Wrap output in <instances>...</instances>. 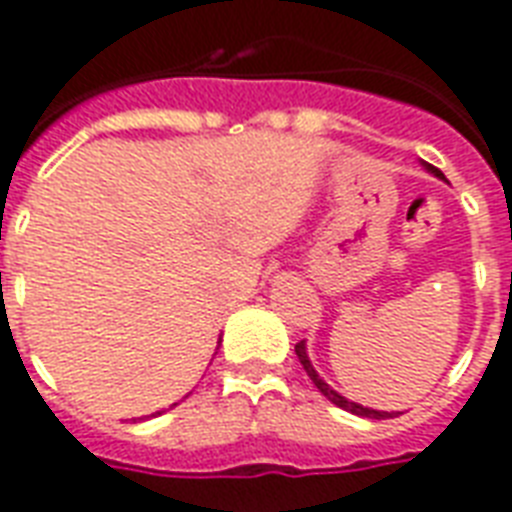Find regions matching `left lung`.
Here are the masks:
<instances>
[{
  "mask_svg": "<svg viewBox=\"0 0 512 512\" xmlns=\"http://www.w3.org/2000/svg\"><path fill=\"white\" fill-rule=\"evenodd\" d=\"M424 167L429 169V172H432V175H437V178H443V172H440V169H437V167H432V164H424ZM294 351H297V356H299V364H302V367H305L307 378L313 380L315 388H318V391H321V394H324V397L329 399V402H334V405H337V407H343V410H348V413H353V416L378 418V421H380V418H391V416H394V413H386V410H372V407L356 405V402H351V399H345L343 394H337V391H334V388L329 386V383H326V380L321 378V375H318V372H315L313 364H310V356H307L305 340H299V343L294 345Z\"/></svg>",
  "mask_w": 512,
  "mask_h": 512,
  "instance_id": "8db88e82",
  "label": "left lung"
}]
</instances>
